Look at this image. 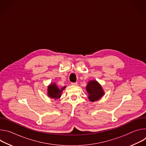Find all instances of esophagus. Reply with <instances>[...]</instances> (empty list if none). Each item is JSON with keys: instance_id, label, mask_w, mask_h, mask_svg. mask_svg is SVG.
<instances>
[{"instance_id": "1", "label": "esophagus", "mask_w": 146, "mask_h": 146, "mask_svg": "<svg viewBox=\"0 0 146 146\" xmlns=\"http://www.w3.org/2000/svg\"><path fill=\"white\" fill-rule=\"evenodd\" d=\"M71 84H72V86H77V84H78V83H77V82H72V83H71Z\"/></svg>"}]
</instances>
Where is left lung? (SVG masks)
Returning a JSON list of instances; mask_svg holds the SVG:
<instances>
[{"label":"left lung","mask_w":146,"mask_h":146,"mask_svg":"<svg viewBox=\"0 0 146 146\" xmlns=\"http://www.w3.org/2000/svg\"><path fill=\"white\" fill-rule=\"evenodd\" d=\"M86 90L88 94V99L91 102L96 101L105 95L102 86L96 80L88 82L86 86Z\"/></svg>","instance_id":"obj_1"}]
</instances>
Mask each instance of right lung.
Instances as JSON below:
<instances>
[{
    "label": "right lung",
    "mask_w": 146,
    "mask_h": 146,
    "mask_svg": "<svg viewBox=\"0 0 146 146\" xmlns=\"http://www.w3.org/2000/svg\"><path fill=\"white\" fill-rule=\"evenodd\" d=\"M66 88V86L59 89L55 84V83L51 84L48 86L47 88V93L48 96L51 98H53L55 99H58L60 97L61 94L63 90Z\"/></svg>",
    "instance_id": "1"
}]
</instances>
